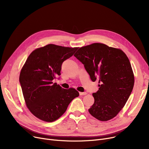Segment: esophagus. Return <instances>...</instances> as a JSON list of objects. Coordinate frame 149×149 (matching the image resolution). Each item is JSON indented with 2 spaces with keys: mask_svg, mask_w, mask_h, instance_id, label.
I'll return each instance as SVG.
<instances>
[{
  "mask_svg": "<svg viewBox=\"0 0 149 149\" xmlns=\"http://www.w3.org/2000/svg\"><path fill=\"white\" fill-rule=\"evenodd\" d=\"M80 95H85L87 94L86 92H80Z\"/></svg>",
  "mask_w": 149,
  "mask_h": 149,
  "instance_id": "34e87169",
  "label": "esophagus"
}]
</instances>
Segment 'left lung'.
Listing matches in <instances>:
<instances>
[{"label": "left lung", "instance_id": "obj_1", "mask_svg": "<svg viewBox=\"0 0 149 149\" xmlns=\"http://www.w3.org/2000/svg\"><path fill=\"white\" fill-rule=\"evenodd\" d=\"M74 56L84 65L99 89L92 95L94 103L89 109L100 121L113 118L126 104L134 85L130 61L121 49L95 43L81 47Z\"/></svg>", "mask_w": 149, "mask_h": 149}]
</instances>
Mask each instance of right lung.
Listing matches in <instances>:
<instances>
[{
    "mask_svg": "<svg viewBox=\"0 0 149 149\" xmlns=\"http://www.w3.org/2000/svg\"><path fill=\"white\" fill-rule=\"evenodd\" d=\"M77 47L47 45L34 50L23 66L19 81L25 104L37 118L53 122L63 115L79 93L62 88L52 80L61 74V65L73 56Z\"/></svg>",
    "mask_w": 149,
    "mask_h": 149,
    "instance_id": "1",
    "label": "right lung"
}]
</instances>
